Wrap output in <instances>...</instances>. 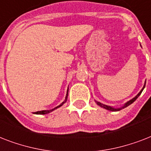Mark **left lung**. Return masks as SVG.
Instances as JSON below:
<instances>
[{
  "label": "left lung",
  "mask_w": 151,
  "mask_h": 151,
  "mask_svg": "<svg viewBox=\"0 0 151 151\" xmlns=\"http://www.w3.org/2000/svg\"><path fill=\"white\" fill-rule=\"evenodd\" d=\"M145 85H146V81H145V83H144V85H143V88L141 89L140 92H139L138 94L136 95V96L134 97V98H132V99H130V100H129V101H128L127 103H124V105L122 106V107H117V108L113 107V106H107V105H105V104H103V103H99V102H98V101H96V100H95V102L96 103L97 105L99 106H101V107L104 108V109H106V110H110V111H119V110H122V109H124V108L127 107L128 106H129V105H130V104H132V103H133V102H135V101H136V99H137V98H138V97L139 96H140V94H141V93H142V92H143V90L144 89V88H145Z\"/></svg>",
  "instance_id": "left-lung-1"
}]
</instances>
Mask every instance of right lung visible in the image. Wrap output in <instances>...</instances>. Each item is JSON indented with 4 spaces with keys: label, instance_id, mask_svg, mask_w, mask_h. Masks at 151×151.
I'll return each mask as SVG.
<instances>
[{
    "label": "right lung",
    "instance_id": "add662e5",
    "mask_svg": "<svg viewBox=\"0 0 151 151\" xmlns=\"http://www.w3.org/2000/svg\"><path fill=\"white\" fill-rule=\"evenodd\" d=\"M69 89V88H68ZM68 89H67V92H66V98H65V100L63 102V103L60 104V105H59L58 106H56V107L53 108V109H52V110H41V111H37V112H34V114H48V113L52 112V111H53V110H55V109H57V108L60 107L61 106H63L64 104V103H66V100H67V97H68Z\"/></svg>",
    "mask_w": 151,
    "mask_h": 151
}]
</instances>
